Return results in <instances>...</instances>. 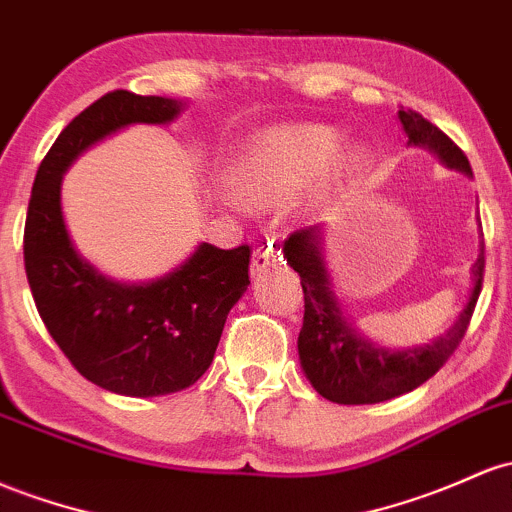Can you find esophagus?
I'll list each match as a JSON object with an SVG mask.
<instances>
[{"mask_svg": "<svg viewBox=\"0 0 512 512\" xmlns=\"http://www.w3.org/2000/svg\"><path fill=\"white\" fill-rule=\"evenodd\" d=\"M282 260H284V257H282V247H277V245H272V243L262 245L260 250H257L255 255H252V262H250L252 277H260V274H265L267 269L282 265Z\"/></svg>", "mask_w": 512, "mask_h": 512, "instance_id": "34e87169", "label": "esophagus"}]
</instances>
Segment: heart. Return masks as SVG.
Here are the masks:
<instances>
[{
    "instance_id": "b5f03b06",
    "label": "heart",
    "mask_w": 512,
    "mask_h": 512,
    "mask_svg": "<svg viewBox=\"0 0 512 512\" xmlns=\"http://www.w3.org/2000/svg\"><path fill=\"white\" fill-rule=\"evenodd\" d=\"M342 136L330 126L269 128L250 140L233 167V192L243 204L277 206L320 182L333 167ZM364 155L347 157L350 167Z\"/></svg>"
}]
</instances>
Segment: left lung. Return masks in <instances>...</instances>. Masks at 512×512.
Returning a JSON list of instances; mask_svg holds the SVG:
<instances>
[{"instance_id": "left-lung-1", "label": "left lung", "mask_w": 512, "mask_h": 512, "mask_svg": "<svg viewBox=\"0 0 512 512\" xmlns=\"http://www.w3.org/2000/svg\"><path fill=\"white\" fill-rule=\"evenodd\" d=\"M408 145L428 148L440 157L449 170H459L471 177V165L457 143L445 136L435 123L418 111H398ZM481 226V223H479ZM284 257L294 272H299L303 286V325L299 333V359L306 379L320 396L342 406L381 403L418 389L420 384L440 372L462 342L466 325L474 313L484 282V235L479 257L471 267V291L457 320L445 335L425 347L389 352L362 338L342 313L335 296L330 272L323 255V226L296 230L284 240Z\"/></svg>"}]
</instances>
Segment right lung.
I'll list each match as a JSON object with an SVG mask.
<instances>
[{
  "label": "right lung",
  "mask_w": 512,
  "mask_h": 512,
  "mask_svg": "<svg viewBox=\"0 0 512 512\" xmlns=\"http://www.w3.org/2000/svg\"><path fill=\"white\" fill-rule=\"evenodd\" d=\"M184 101L116 89L63 128L43 157L28 201L24 265L48 333L84 379L121 396H165L209 369L230 308L245 294L250 247L201 243L165 277L121 284L72 245L60 189L84 150L131 123H170Z\"/></svg>",
  "instance_id": "add662e5"
}]
</instances>
